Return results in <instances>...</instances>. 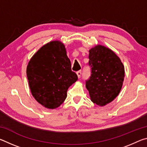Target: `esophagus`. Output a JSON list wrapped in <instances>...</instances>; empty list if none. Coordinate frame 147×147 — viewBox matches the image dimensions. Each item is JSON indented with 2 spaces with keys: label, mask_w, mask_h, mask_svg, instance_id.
<instances>
[{
  "label": "esophagus",
  "mask_w": 147,
  "mask_h": 147,
  "mask_svg": "<svg viewBox=\"0 0 147 147\" xmlns=\"http://www.w3.org/2000/svg\"><path fill=\"white\" fill-rule=\"evenodd\" d=\"M76 74H77V76H78V77L79 78H80L81 75H82V71L80 70V71H77V72H76Z\"/></svg>",
  "instance_id": "esophagus-1"
}]
</instances>
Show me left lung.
I'll list each match as a JSON object with an SVG mask.
<instances>
[{
    "label": "left lung",
    "instance_id": "8db88e82",
    "mask_svg": "<svg viewBox=\"0 0 147 147\" xmlns=\"http://www.w3.org/2000/svg\"><path fill=\"white\" fill-rule=\"evenodd\" d=\"M91 76L86 81L91 100L99 106L111 102L120 93L124 69L119 57L108 48L96 45L89 50Z\"/></svg>",
    "mask_w": 147,
    "mask_h": 147
}]
</instances>
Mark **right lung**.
<instances>
[{
    "label": "right lung",
    "mask_w": 147,
    "mask_h": 147,
    "mask_svg": "<svg viewBox=\"0 0 147 147\" xmlns=\"http://www.w3.org/2000/svg\"><path fill=\"white\" fill-rule=\"evenodd\" d=\"M26 75L32 95L49 109H55L63 102L68 88L78 80L71 70L64 45L58 41L45 45L32 56Z\"/></svg>",
    "instance_id": "right-lung-1"
}]
</instances>
